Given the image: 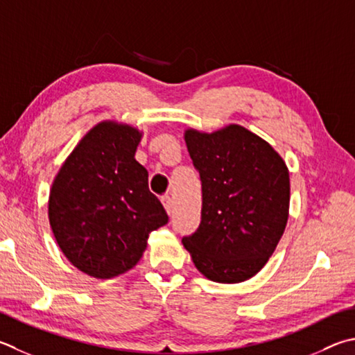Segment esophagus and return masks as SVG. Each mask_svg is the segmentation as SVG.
<instances>
[{
    "label": "esophagus",
    "instance_id": "esophagus-1",
    "mask_svg": "<svg viewBox=\"0 0 355 355\" xmlns=\"http://www.w3.org/2000/svg\"><path fill=\"white\" fill-rule=\"evenodd\" d=\"M161 203H163L164 209L167 211V214H171V212H172V198L169 196H163V197H161Z\"/></svg>",
    "mask_w": 355,
    "mask_h": 355
}]
</instances>
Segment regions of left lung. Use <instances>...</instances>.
<instances>
[{
	"label": "left lung",
	"mask_w": 355,
	"mask_h": 355,
	"mask_svg": "<svg viewBox=\"0 0 355 355\" xmlns=\"http://www.w3.org/2000/svg\"><path fill=\"white\" fill-rule=\"evenodd\" d=\"M184 141L202 180V222L183 245L205 278L237 284L261 272L284 234L290 178L266 139L239 124Z\"/></svg>",
	"instance_id": "1"
}]
</instances>
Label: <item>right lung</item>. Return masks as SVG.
Instances as JSON below:
<instances>
[{
    "label": "right lung",
    "instance_id": "add662e5",
    "mask_svg": "<svg viewBox=\"0 0 355 355\" xmlns=\"http://www.w3.org/2000/svg\"><path fill=\"white\" fill-rule=\"evenodd\" d=\"M143 132L101 121L63 161L51 186L48 217L62 253L88 276L110 279L137 266L152 231L167 223L135 159Z\"/></svg>",
    "mask_w": 355,
    "mask_h": 355
}]
</instances>
